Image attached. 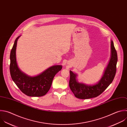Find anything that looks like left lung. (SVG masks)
Segmentation results:
<instances>
[{
    "label": "left lung",
    "instance_id": "obj_1",
    "mask_svg": "<svg viewBox=\"0 0 127 127\" xmlns=\"http://www.w3.org/2000/svg\"><path fill=\"white\" fill-rule=\"evenodd\" d=\"M111 45V56L110 61L102 78L95 85H87L79 83L76 79L77 74L70 71L69 87L76 98L87 99L96 97L102 94L112 82L116 72L118 56L112 40Z\"/></svg>",
    "mask_w": 127,
    "mask_h": 127
}]
</instances>
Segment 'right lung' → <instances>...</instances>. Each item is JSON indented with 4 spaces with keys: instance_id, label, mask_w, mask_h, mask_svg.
Segmentation results:
<instances>
[{
    "instance_id": "right-lung-1",
    "label": "right lung",
    "mask_w": 127,
    "mask_h": 127,
    "mask_svg": "<svg viewBox=\"0 0 127 127\" xmlns=\"http://www.w3.org/2000/svg\"><path fill=\"white\" fill-rule=\"evenodd\" d=\"M15 39L10 55V73L11 78L20 91L27 96L41 97L49 90L55 75L62 69L61 65H54L36 76H29L18 68L16 58L17 42Z\"/></svg>"
}]
</instances>
